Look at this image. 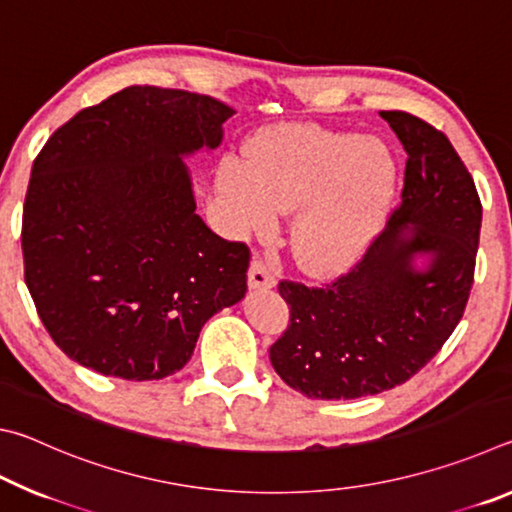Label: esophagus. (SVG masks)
<instances>
[{"instance_id":"34e87169","label":"esophagus","mask_w":512,"mask_h":512,"mask_svg":"<svg viewBox=\"0 0 512 512\" xmlns=\"http://www.w3.org/2000/svg\"><path fill=\"white\" fill-rule=\"evenodd\" d=\"M248 287L250 289H271L275 287V275L268 271L262 259H253L248 268Z\"/></svg>"}]
</instances>
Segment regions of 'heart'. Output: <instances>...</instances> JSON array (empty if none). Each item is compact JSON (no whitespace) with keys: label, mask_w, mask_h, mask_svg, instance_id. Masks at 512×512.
I'll list each match as a JSON object with an SVG mask.
<instances>
[{"label":"heart","mask_w":512,"mask_h":512,"mask_svg":"<svg viewBox=\"0 0 512 512\" xmlns=\"http://www.w3.org/2000/svg\"><path fill=\"white\" fill-rule=\"evenodd\" d=\"M393 155L377 140L316 124H282L259 133L246 160L225 158L216 176L232 228L241 235L273 228L291 212V250L311 275L350 268L395 194Z\"/></svg>","instance_id":"obj_1"}]
</instances>
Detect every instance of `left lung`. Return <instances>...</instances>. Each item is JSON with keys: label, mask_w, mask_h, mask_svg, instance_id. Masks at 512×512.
I'll use <instances>...</instances> for the list:
<instances>
[{"label": "left lung", "mask_w": 512, "mask_h": 512, "mask_svg": "<svg viewBox=\"0 0 512 512\" xmlns=\"http://www.w3.org/2000/svg\"><path fill=\"white\" fill-rule=\"evenodd\" d=\"M379 115L409 155L402 203L348 273L325 287H277L291 318L271 363L311 400H357L411 379L452 336L474 282L481 201L470 171L424 119ZM415 254L430 255L422 272Z\"/></svg>", "instance_id": "1"}]
</instances>
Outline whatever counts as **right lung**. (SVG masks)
<instances>
[{"mask_svg":"<svg viewBox=\"0 0 512 512\" xmlns=\"http://www.w3.org/2000/svg\"><path fill=\"white\" fill-rule=\"evenodd\" d=\"M235 110L131 85L58 128L33 160L22 255L38 316L69 359L162 379L216 311L244 298L250 250L196 214L183 158L216 149Z\"/></svg>","mask_w":512,"mask_h":512,"instance_id":"right-lung-1","label":"right lung"}]
</instances>
